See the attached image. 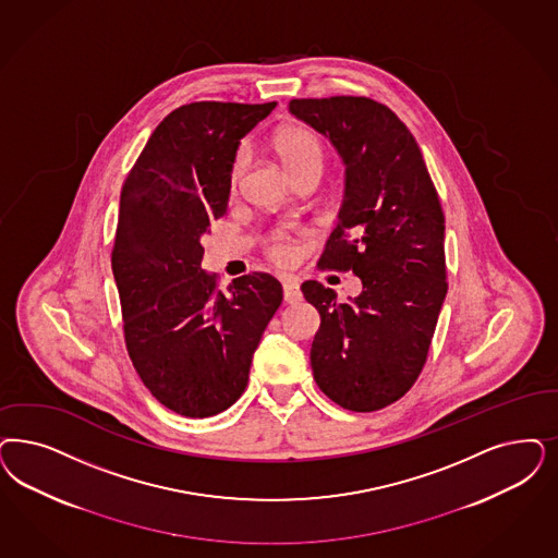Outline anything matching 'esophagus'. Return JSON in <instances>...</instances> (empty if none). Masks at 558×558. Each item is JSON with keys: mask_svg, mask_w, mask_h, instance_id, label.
Here are the masks:
<instances>
[{"mask_svg": "<svg viewBox=\"0 0 558 558\" xmlns=\"http://www.w3.org/2000/svg\"><path fill=\"white\" fill-rule=\"evenodd\" d=\"M282 290H284V301L287 303H296V301H301V287H299V280L296 278H292V276H287L284 280H282Z\"/></svg>", "mask_w": 558, "mask_h": 558, "instance_id": "esophagus-1", "label": "esophagus"}]
</instances>
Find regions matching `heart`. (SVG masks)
I'll return each instance as SVG.
<instances>
[{"instance_id": "obj_1", "label": "heart", "mask_w": 558, "mask_h": 558, "mask_svg": "<svg viewBox=\"0 0 558 558\" xmlns=\"http://www.w3.org/2000/svg\"><path fill=\"white\" fill-rule=\"evenodd\" d=\"M271 144H274L276 154L287 165L290 174L299 173V171L313 167V165L324 167V158H326L324 144H322L317 134H313L307 128H287V130L274 135ZM247 165H250V154L245 148H241L232 158L231 173H229L232 190L241 183ZM268 251L269 257L278 264H292L299 255L294 241L287 234H276L269 243Z\"/></svg>"}]
</instances>
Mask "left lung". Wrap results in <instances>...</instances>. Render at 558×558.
Instances as JSON below:
<instances>
[{"instance_id": "left-lung-1", "label": "left lung", "mask_w": 558, "mask_h": 558, "mask_svg": "<svg viewBox=\"0 0 558 558\" xmlns=\"http://www.w3.org/2000/svg\"><path fill=\"white\" fill-rule=\"evenodd\" d=\"M290 113L329 137L347 165V192L322 268L352 271L350 303L317 280L303 294L319 311L311 347L315 384L336 404L375 412L418 379L447 294L445 216L410 130L366 97L294 98Z\"/></svg>"}]
</instances>
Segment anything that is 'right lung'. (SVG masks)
Masks as SVG:
<instances>
[{
    "label": "right lung",
    "mask_w": 558,
    "mask_h": 558,
    "mask_svg": "<svg viewBox=\"0 0 558 558\" xmlns=\"http://www.w3.org/2000/svg\"><path fill=\"white\" fill-rule=\"evenodd\" d=\"M274 107L202 100L174 109L121 190L111 268L125 347L154 398L181 416H214L241 398L282 303L280 282L264 271L218 289L199 243L227 214L241 140Z\"/></svg>",
    "instance_id": "add662e5"
}]
</instances>
